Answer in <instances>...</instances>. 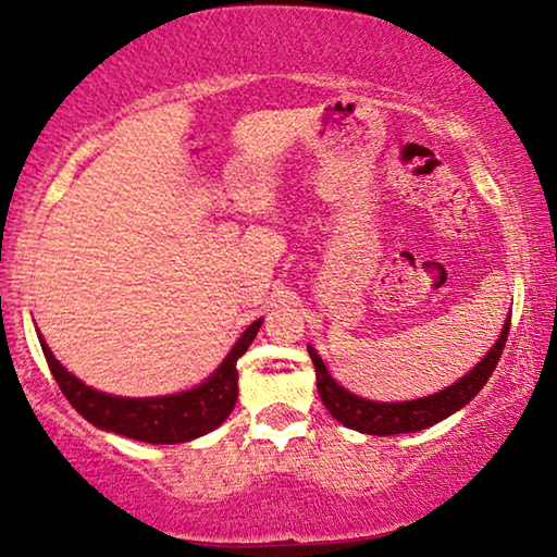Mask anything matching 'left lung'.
Instances as JSON below:
<instances>
[{
  "label": "left lung",
  "mask_w": 557,
  "mask_h": 557,
  "mask_svg": "<svg viewBox=\"0 0 557 557\" xmlns=\"http://www.w3.org/2000/svg\"><path fill=\"white\" fill-rule=\"evenodd\" d=\"M509 322H512V319L507 317L505 326H502L499 339L494 342V347L482 357V362H476V368L469 370L461 380H456L454 385L444 387V391L425 395V398L400 400V403L368 400L345 391V387L330 375V370H326L322 357L317 355V349L309 345L307 347L309 357L317 370L319 398H322L324 408L330 410L332 418H337L342 425H347V429L352 431L370 433V436H395V433L423 431L433 423L444 421V418L456 413V410H461L479 391H482L494 368H497L502 349H505Z\"/></svg>",
  "instance_id": "left-lung-1"
}]
</instances>
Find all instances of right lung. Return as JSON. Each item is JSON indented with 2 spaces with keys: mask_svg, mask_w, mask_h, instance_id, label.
I'll list each match as a JSON object with an SVG mask.
<instances>
[{
  "mask_svg": "<svg viewBox=\"0 0 557 557\" xmlns=\"http://www.w3.org/2000/svg\"><path fill=\"white\" fill-rule=\"evenodd\" d=\"M261 324L263 319H256L240 334V339L225 355V360L218 364V370L200 385L182 393L157 395V398H121V395L96 391L55 360V355L45 345L42 334H37V337H40L45 360H48L60 391L88 423H94L96 429L119 433V436L144 441V444H185V441H195L215 431L233 413L235 400H238V368H235V362L246 355Z\"/></svg>",
  "mask_w": 557,
  "mask_h": 557,
  "instance_id": "1",
  "label": "right lung"
}]
</instances>
